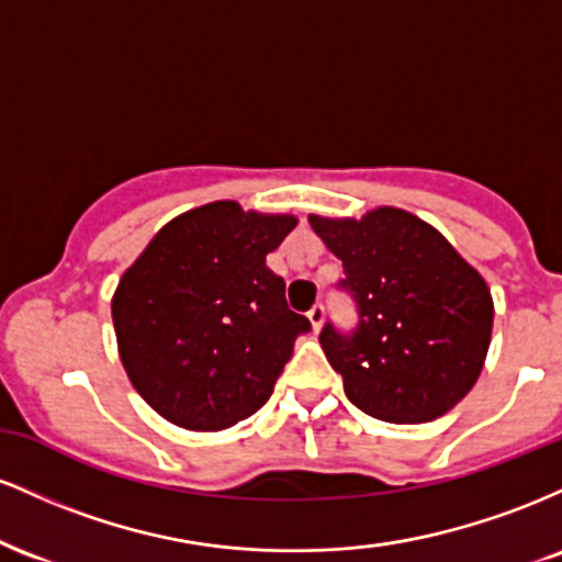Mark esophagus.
I'll return each instance as SVG.
<instances>
[{
  "instance_id": "34e87169",
  "label": "esophagus",
  "mask_w": 562,
  "mask_h": 562,
  "mask_svg": "<svg viewBox=\"0 0 562 562\" xmlns=\"http://www.w3.org/2000/svg\"><path fill=\"white\" fill-rule=\"evenodd\" d=\"M306 317H308V322H312V330L319 333V327L325 325V306H322V303H314L312 312H308Z\"/></svg>"
}]
</instances>
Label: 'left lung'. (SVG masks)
<instances>
[{"mask_svg":"<svg viewBox=\"0 0 562 562\" xmlns=\"http://www.w3.org/2000/svg\"><path fill=\"white\" fill-rule=\"evenodd\" d=\"M344 263L359 325L319 333L348 402L389 423H428L468 396L492 344L486 280L441 232L402 209L362 218L308 216Z\"/></svg>","mask_w":562,"mask_h":562,"instance_id":"left-lung-1","label":"left lung"}]
</instances>
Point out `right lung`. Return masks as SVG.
I'll use <instances>...</instances> for the list:
<instances>
[{
	"instance_id": "right-lung-1",
	"label": "right lung",
	"mask_w": 562,
	"mask_h": 562,
	"mask_svg": "<svg viewBox=\"0 0 562 562\" xmlns=\"http://www.w3.org/2000/svg\"><path fill=\"white\" fill-rule=\"evenodd\" d=\"M295 224L216 200L171 218L121 277L111 303L121 362L160 417L224 430L269 402L295 338L312 330L267 267Z\"/></svg>"
}]
</instances>
